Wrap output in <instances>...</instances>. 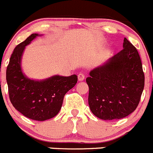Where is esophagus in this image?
Instances as JSON below:
<instances>
[{
    "label": "esophagus",
    "mask_w": 153,
    "mask_h": 153,
    "mask_svg": "<svg viewBox=\"0 0 153 153\" xmlns=\"http://www.w3.org/2000/svg\"><path fill=\"white\" fill-rule=\"evenodd\" d=\"M84 79H85V76L82 74H79L78 75V80L79 81H83Z\"/></svg>",
    "instance_id": "1"
}]
</instances>
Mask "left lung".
<instances>
[{
  "instance_id": "left-lung-1",
  "label": "left lung",
  "mask_w": 153,
  "mask_h": 153,
  "mask_svg": "<svg viewBox=\"0 0 153 153\" xmlns=\"http://www.w3.org/2000/svg\"><path fill=\"white\" fill-rule=\"evenodd\" d=\"M123 50L89 72V105L102 120L125 117L135 111L144 88V73L137 48L124 39Z\"/></svg>"
}]
</instances>
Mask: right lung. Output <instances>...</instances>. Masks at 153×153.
Segmentation results:
<instances>
[{
	"instance_id": "add662e5",
	"label": "right lung",
	"mask_w": 153,
	"mask_h": 153,
	"mask_svg": "<svg viewBox=\"0 0 153 153\" xmlns=\"http://www.w3.org/2000/svg\"><path fill=\"white\" fill-rule=\"evenodd\" d=\"M39 36L33 33L15 48L7 68L6 79L13 107L28 118L43 121L58 114L64 95L77 82V76L55 75L34 80L22 73L21 60L26 46Z\"/></svg>"
}]
</instances>
